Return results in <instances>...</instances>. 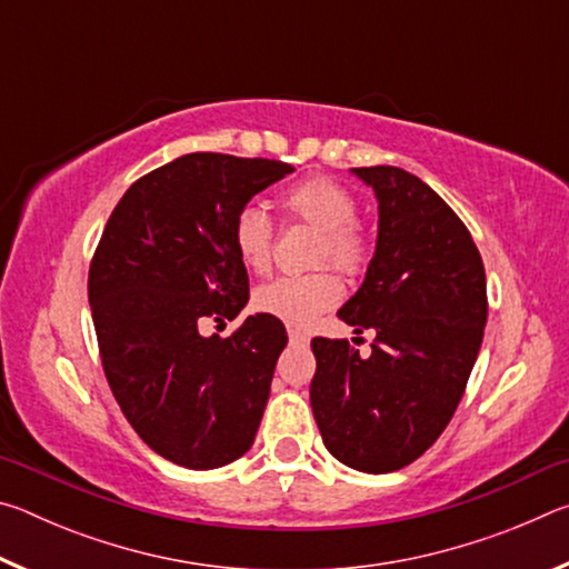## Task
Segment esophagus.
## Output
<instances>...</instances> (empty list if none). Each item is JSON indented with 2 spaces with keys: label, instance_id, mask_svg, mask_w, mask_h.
<instances>
[{
  "label": "esophagus",
  "instance_id": "obj_1",
  "mask_svg": "<svg viewBox=\"0 0 569 569\" xmlns=\"http://www.w3.org/2000/svg\"><path fill=\"white\" fill-rule=\"evenodd\" d=\"M288 339H291L293 346H306L308 343V336L298 329H288Z\"/></svg>",
  "mask_w": 569,
  "mask_h": 569
}]
</instances>
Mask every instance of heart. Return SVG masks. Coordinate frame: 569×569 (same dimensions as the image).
<instances>
[{
  "label": "heart",
  "mask_w": 569,
  "mask_h": 569,
  "mask_svg": "<svg viewBox=\"0 0 569 569\" xmlns=\"http://www.w3.org/2000/svg\"><path fill=\"white\" fill-rule=\"evenodd\" d=\"M281 206L293 223H306L321 230L313 263H333L346 276H361L371 261V240L356 220L353 192L326 176L306 178L288 188L281 196ZM233 248L248 271L266 273L276 253V226L263 208L253 203L243 206L230 226ZM343 296V283L331 268L281 276L253 293L258 313L271 316L288 326H308L316 316L329 311Z\"/></svg>",
  "instance_id": "b5f03b06"
}]
</instances>
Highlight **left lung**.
Listing matches in <instances>:
<instances>
[{"mask_svg": "<svg viewBox=\"0 0 569 569\" xmlns=\"http://www.w3.org/2000/svg\"><path fill=\"white\" fill-rule=\"evenodd\" d=\"M379 200V238L339 319L377 331L361 359L316 336L311 407L341 465L387 475L419 459L461 401L487 323L485 263L467 226L427 182L393 166L353 168Z\"/></svg>", "mask_w": 569, "mask_h": 569, "instance_id": "left-lung-1", "label": "left lung"}]
</instances>
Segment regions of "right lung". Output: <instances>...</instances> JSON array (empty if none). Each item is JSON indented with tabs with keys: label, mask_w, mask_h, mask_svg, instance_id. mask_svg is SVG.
Returning <instances> with one entry per match:
<instances>
[{
	"label": "right lung",
	"mask_w": 569,
	"mask_h": 569,
	"mask_svg": "<svg viewBox=\"0 0 569 569\" xmlns=\"http://www.w3.org/2000/svg\"><path fill=\"white\" fill-rule=\"evenodd\" d=\"M293 166L190 152L134 180L94 248L88 298L104 377L124 419L172 465L216 469L256 439L288 336L248 316L220 339L203 319H236L248 273L230 226Z\"/></svg>",
	"instance_id": "obj_1"
}]
</instances>
